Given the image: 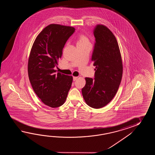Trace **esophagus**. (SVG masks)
Returning <instances> with one entry per match:
<instances>
[{
	"label": "esophagus",
	"mask_w": 155,
	"mask_h": 155,
	"mask_svg": "<svg viewBox=\"0 0 155 155\" xmlns=\"http://www.w3.org/2000/svg\"><path fill=\"white\" fill-rule=\"evenodd\" d=\"M78 77H73V81H75V80H77V79H78Z\"/></svg>",
	"instance_id": "obj_1"
}]
</instances>
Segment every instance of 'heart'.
<instances>
[{
  "mask_svg": "<svg viewBox=\"0 0 155 155\" xmlns=\"http://www.w3.org/2000/svg\"><path fill=\"white\" fill-rule=\"evenodd\" d=\"M77 46L78 45H86L89 44V40L88 38L85 34H80L79 35L77 38Z\"/></svg>",
  "mask_w": 155,
  "mask_h": 155,
  "instance_id": "obj_1",
  "label": "heart"
}]
</instances>
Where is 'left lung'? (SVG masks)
I'll use <instances>...</instances> for the list:
<instances>
[{
  "instance_id": "1",
  "label": "left lung",
  "mask_w": 155,
  "mask_h": 155,
  "mask_svg": "<svg viewBox=\"0 0 155 155\" xmlns=\"http://www.w3.org/2000/svg\"><path fill=\"white\" fill-rule=\"evenodd\" d=\"M91 61L96 66L94 78H86L82 89L86 103L94 109L104 107L116 94L122 76V59L115 36L109 28L97 25Z\"/></svg>"
}]
</instances>
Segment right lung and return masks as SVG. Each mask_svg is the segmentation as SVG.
Masks as SVG:
<instances>
[{
	"label": "right lung",
	"mask_w": 155,
	"mask_h": 155,
	"mask_svg": "<svg viewBox=\"0 0 155 155\" xmlns=\"http://www.w3.org/2000/svg\"><path fill=\"white\" fill-rule=\"evenodd\" d=\"M75 30L71 26L49 25L37 36L30 53L28 65L30 82L41 101L53 108L63 105L73 82V76L56 73L54 68Z\"/></svg>",
	"instance_id": "add662e5"
}]
</instances>
